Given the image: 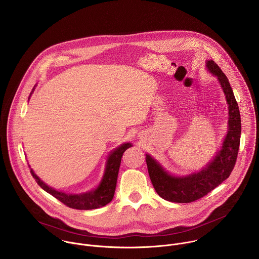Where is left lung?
Segmentation results:
<instances>
[{"instance_id": "8db88e82", "label": "left lung", "mask_w": 259, "mask_h": 259, "mask_svg": "<svg viewBox=\"0 0 259 259\" xmlns=\"http://www.w3.org/2000/svg\"><path fill=\"white\" fill-rule=\"evenodd\" d=\"M208 70L215 75L224 91L229 105L228 132L221 150L211 163L202 171L193 172L185 177H176L165 169L150 155H146V162L150 179L156 192L163 199L176 203L194 202L225 181L232 172L239 151L241 135V118L238 103L226 75L213 61L206 63Z\"/></svg>"}]
</instances>
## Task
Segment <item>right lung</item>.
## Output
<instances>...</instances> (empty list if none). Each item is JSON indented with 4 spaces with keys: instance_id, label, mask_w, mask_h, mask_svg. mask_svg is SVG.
Returning <instances> with one entry per match:
<instances>
[{
    "instance_id": "add662e5",
    "label": "right lung",
    "mask_w": 259,
    "mask_h": 259,
    "mask_svg": "<svg viewBox=\"0 0 259 259\" xmlns=\"http://www.w3.org/2000/svg\"><path fill=\"white\" fill-rule=\"evenodd\" d=\"M131 147H132V144L125 143L119 146L118 148H116L115 150H113L107 158L105 171L97 188L83 194L73 195V194H66L63 192H59L49 187L48 185H46L43 181H41L39 177H37V175L33 172L32 169H31V174L33 178L36 180L37 184L44 191H46L47 193H49L50 195L58 199L60 202H62L64 205H66L69 208L78 209V210H91V209L100 208L108 204L114 196L121 157L123 153Z\"/></svg>"
}]
</instances>
